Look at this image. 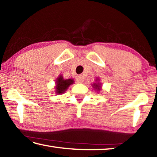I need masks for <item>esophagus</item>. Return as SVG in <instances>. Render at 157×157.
Returning <instances> with one entry per match:
<instances>
[{"label": "esophagus", "instance_id": "34e87169", "mask_svg": "<svg viewBox=\"0 0 157 157\" xmlns=\"http://www.w3.org/2000/svg\"><path fill=\"white\" fill-rule=\"evenodd\" d=\"M84 82V79L82 78V76H78V78H77V82L78 83H82V82Z\"/></svg>", "mask_w": 157, "mask_h": 157}]
</instances>
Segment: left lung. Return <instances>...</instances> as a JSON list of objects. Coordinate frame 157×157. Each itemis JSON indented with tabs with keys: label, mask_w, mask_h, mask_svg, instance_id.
I'll list each match as a JSON object with an SVG mask.
<instances>
[{
	"label": "left lung",
	"mask_w": 157,
	"mask_h": 157,
	"mask_svg": "<svg viewBox=\"0 0 157 157\" xmlns=\"http://www.w3.org/2000/svg\"><path fill=\"white\" fill-rule=\"evenodd\" d=\"M94 86V88H96V89H98V90H100V84H96V83H95V84H94V86Z\"/></svg>",
	"instance_id": "8db88e82"
}]
</instances>
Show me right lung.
<instances>
[{
  "label": "right lung",
  "mask_w": 157,
  "mask_h": 157,
  "mask_svg": "<svg viewBox=\"0 0 157 157\" xmlns=\"http://www.w3.org/2000/svg\"><path fill=\"white\" fill-rule=\"evenodd\" d=\"M74 82L73 79H63L62 76H60L57 79V86H56V92L58 94H61L64 93L67 90L68 87H69L71 84Z\"/></svg>",
  "instance_id": "obj_1"
}]
</instances>
